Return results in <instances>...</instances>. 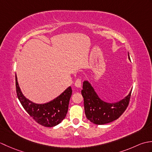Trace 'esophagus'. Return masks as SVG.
<instances>
[{
    "label": "esophagus",
    "mask_w": 152,
    "mask_h": 152,
    "mask_svg": "<svg viewBox=\"0 0 152 152\" xmlns=\"http://www.w3.org/2000/svg\"><path fill=\"white\" fill-rule=\"evenodd\" d=\"M75 86L77 87V88H81L82 86V81L80 79L76 80V81L75 82Z\"/></svg>",
    "instance_id": "34e87169"
}]
</instances>
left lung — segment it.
Returning <instances> with one entry per match:
<instances>
[{
	"label": "left lung",
	"instance_id": "obj_1",
	"mask_svg": "<svg viewBox=\"0 0 152 152\" xmlns=\"http://www.w3.org/2000/svg\"><path fill=\"white\" fill-rule=\"evenodd\" d=\"M128 58L131 61L128 53ZM132 89L129 93L119 101L107 102L99 97L94 88L88 80L83 82L82 95L83 97L85 114L88 119L96 125L110 123L119 118L127 108Z\"/></svg>",
	"mask_w": 152,
	"mask_h": 152
}]
</instances>
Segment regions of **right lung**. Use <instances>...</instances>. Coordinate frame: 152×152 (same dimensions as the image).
<instances>
[{
	"label": "right lung",
	"instance_id": "add662e5",
	"mask_svg": "<svg viewBox=\"0 0 152 152\" xmlns=\"http://www.w3.org/2000/svg\"><path fill=\"white\" fill-rule=\"evenodd\" d=\"M15 86L18 97L22 106L38 124L47 127H54L60 124L66 117L72 92L70 86L50 102L38 104L30 101L23 94L16 74Z\"/></svg>",
	"mask_w": 152,
	"mask_h": 152
}]
</instances>
